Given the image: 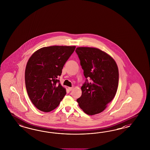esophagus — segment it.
Masks as SVG:
<instances>
[{
    "mask_svg": "<svg viewBox=\"0 0 150 150\" xmlns=\"http://www.w3.org/2000/svg\"><path fill=\"white\" fill-rule=\"evenodd\" d=\"M73 88H73V87H68V90L70 91H71Z\"/></svg>",
    "mask_w": 150,
    "mask_h": 150,
    "instance_id": "obj_1",
    "label": "esophagus"
}]
</instances>
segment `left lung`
I'll use <instances>...</instances> for the list:
<instances>
[{
    "label": "left lung",
    "instance_id": "8db88e82",
    "mask_svg": "<svg viewBox=\"0 0 150 150\" xmlns=\"http://www.w3.org/2000/svg\"><path fill=\"white\" fill-rule=\"evenodd\" d=\"M75 52L86 79L81 87V96L77 100L79 105L88 115L101 113L117 91V65L109 55L96 48L77 47ZM87 78L91 79L89 83Z\"/></svg>",
    "mask_w": 150,
    "mask_h": 150
}]
</instances>
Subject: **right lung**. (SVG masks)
<instances>
[{
	"mask_svg": "<svg viewBox=\"0 0 150 150\" xmlns=\"http://www.w3.org/2000/svg\"><path fill=\"white\" fill-rule=\"evenodd\" d=\"M75 46L54 45L36 51L27 62L25 73L27 93L32 103L42 112L56 108L66 95L58 77Z\"/></svg>",
	"mask_w": 150,
	"mask_h": 150,
	"instance_id": "1",
	"label": "right lung"
}]
</instances>
